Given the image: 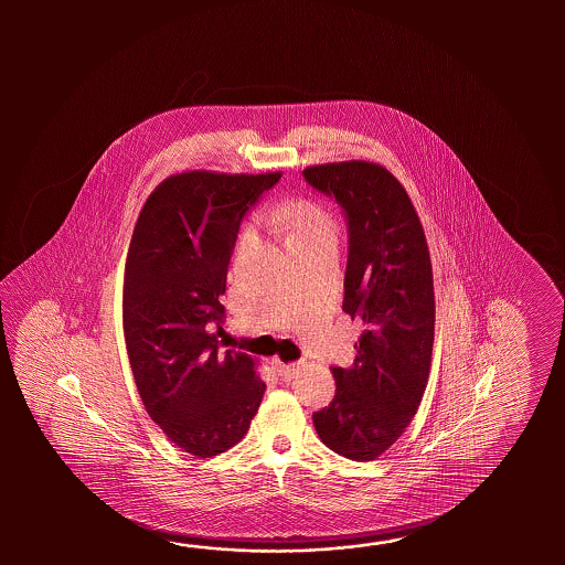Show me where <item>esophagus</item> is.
Instances as JSON below:
<instances>
[{
	"instance_id": "1",
	"label": "esophagus",
	"mask_w": 565,
	"mask_h": 565,
	"mask_svg": "<svg viewBox=\"0 0 565 565\" xmlns=\"http://www.w3.org/2000/svg\"><path fill=\"white\" fill-rule=\"evenodd\" d=\"M273 365H275V370H277L278 375L280 377H285V380H292L297 373H299L300 367H302V363H285V361L275 360L273 361Z\"/></svg>"
}]
</instances>
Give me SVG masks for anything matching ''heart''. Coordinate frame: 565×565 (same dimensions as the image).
I'll use <instances>...</instances> for the list:
<instances>
[{"instance_id":"b5f03b06","label":"heart","mask_w":565,"mask_h":565,"mask_svg":"<svg viewBox=\"0 0 565 565\" xmlns=\"http://www.w3.org/2000/svg\"><path fill=\"white\" fill-rule=\"evenodd\" d=\"M275 224L287 232L288 241L295 250L302 246H309L312 242L337 241L335 217L315 202L299 200V202H287L273 210Z\"/></svg>"}]
</instances>
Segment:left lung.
<instances>
[{"mask_svg": "<svg viewBox=\"0 0 565 565\" xmlns=\"http://www.w3.org/2000/svg\"><path fill=\"white\" fill-rule=\"evenodd\" d=\"M335 198L349 232L343 311L365 324L351 367H331L335 397L312 414L323 445L367 462L408 428L428 384L434 343L433 263L404 185L370 161L302 171Z\"/></svg>", "mask_w": 565, "mask_h": 565, "instance_id": "8db88e82", "label": "left lung"}]
</instances>
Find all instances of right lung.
Instances as JSON below:
<instances>
[{
    "mask_svg": "<svg viewBox=\"0 0 565 565\" xmlns=\"http://www.w3.org/2000/svg\"><path fill=\"white\" fill-rule=\"evenodd\" d=\"M275 173L183 171L161 181L132 230L122 331L151 420L193 457H216L248 433L266 384L256 361L220 348L230 256L244 214Z\"/></svg>",
    "mask_w": 565,
    "mask_h": 565,
    "instance_id": "1",
    "label": "right lung"
}]
</instances>
